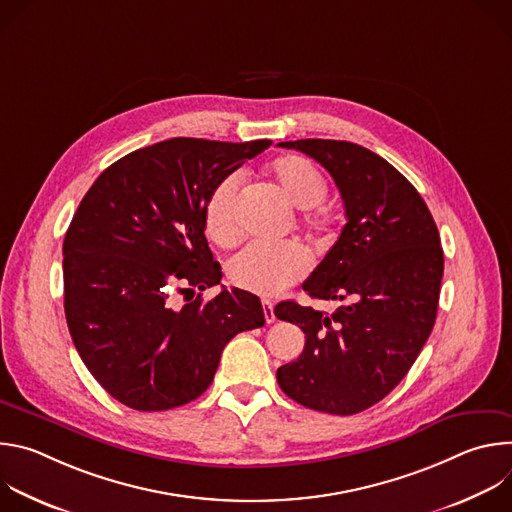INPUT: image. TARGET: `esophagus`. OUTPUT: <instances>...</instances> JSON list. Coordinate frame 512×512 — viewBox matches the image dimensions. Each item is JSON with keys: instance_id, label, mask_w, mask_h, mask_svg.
I'll return each mask as SVG.
<instances>
[{"instance_id": "1", "label": "esophagus", "mask_w": 512, "mask_h": 512, "mask_svg": "<svg viewBox=\"0 0 512 512\" xmlns=\"http://www.w3.org/2000/svg\"><path fill=\"white\" fill-rule=\"evenodd\" d=\"M263 314H265V322L271 324L275 322V312H273V302L269 300H263Z\"/></svg>"}]
</instances>
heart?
Segmentation results:
<instances>
[{"label": "heart", "instance_id": "1", "mask_svg": "<svg viewBox=\"0 0 512 512\" xmlns=\"http://www.w3.org/2000/svg\"><path fill=\"white\" fill-rule=\"evenodd\" d=\"M267 174L291 206L302 208V223L312 233L330 229L332 216L320 206L328 194V180L314 162L296 154L281 156L269 164ZM239 194L241 178L229 174L212 188L204 204V233L218 247H231L241 235ZM227 271L239 289L271 298L308 275L310 257L298 243L249 245L229 261Z\"/></svg>", "mask_w": 512, "mask_h": 512}]
</instances>
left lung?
<instances>
[{
	"mask_svg": "<svg viewBox=\"0 0 512 512\" xmlns=\"http://www.w3.org/2000/svg\"><path fill=\"white\" fill-rule=\"evenodd\" d=\"M279 145L330 172L348 223L304 281L312 298L342 306L334 314L275 306L279 320L306 334L300 358L277 369V383L308 409L360 413L401 383L431 334L444 275L440 233L413 184L375 152L336 139Z\"/></svg>",
	"mask_w": 512,
	"mask_h": 512,
	"instance_id": "1",
	"label": "left lung"
}]
</instances>
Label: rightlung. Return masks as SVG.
I'll use <instances>...</instances> for the list:
<instances>
[{
	"mask_svg": "<svg viewBox=\"0 0 512 512\" xmlns=\"http://www.w3.org/2000/svg\"><path fill=\"white\" fill-rule=\"evenodd\" d=\"M271 145L174 137L111 164L81 200L62 245L64 314L85 367L137 411L200 397L223 348L265 324L249 291L223 287L180 310L174 291L221 283L204 237L212 188Z\"/></svg>",
	"mask_w": 512,
	"mask_h": 512,
	"instance_id": "obj_1",
	"label": "right lung"
}]
</instances>
